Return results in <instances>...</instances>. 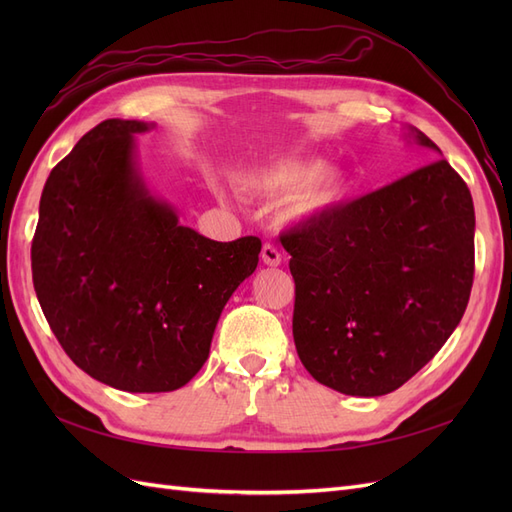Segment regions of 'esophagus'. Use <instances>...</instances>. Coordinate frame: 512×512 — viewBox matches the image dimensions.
<instances>
[{"mask_svg":"<svg viewBox=\"0 0 512 512\" xmlns=\"http://www.w3.org/2000/svg\"><path fill=\"white\" fill-rule=\"evenodd\" d=\"M260 258H262V262H265L267 267H277L282 262V254H280V250H277L275 245H271V243H265L262 245V252H260Z\"/></svg>","mask_w":512,"mask_h":512,"instance_id":"obj_1","label":"esophagus"}]
</instances>
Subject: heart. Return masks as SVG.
<instances>
[{
	"mask_svg": "<svg viewBox=\"0 0 512 512\" xmlns=\"http://www.w3.org/2000/svg\"><path fill=\"white\" fill-rule=\"evenodd\" d=\"M252 190L273 196L290 198L294 215H312L335 207L346 194V181L333 170H324L312 160H277L258 168L247 177Z\"/></svg>",
	"mask_w": 512,
	"mask_h": 512,
	"instance_id": "obj_1",
	"label": "heart"
}]
</instances>
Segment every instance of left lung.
Returning a JSON list of instances; mask_svg holds the SVG:
<instances>
[{"label":"left lung","instance_id":"left-lung-1","mask_svg":"<svg viewBox=\"0 0 512 512\" xmlns=\"http://www.w3.org/2000/svg\"><path fill=\"white\" fill-rule=\"evenodd\" d=\"M418 145L438 151L410 128ZM294 280L292 335L320 384L378 397L408 382L457 329L474 280V205L433 160L280 237Z\"/></svg>","mask_w":512,"mask_h":512}]
</instances>
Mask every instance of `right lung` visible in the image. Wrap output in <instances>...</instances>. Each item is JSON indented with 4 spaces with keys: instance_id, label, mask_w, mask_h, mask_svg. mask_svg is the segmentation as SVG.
Returning <instances> with one entry per match:
<instances>
[{
    "instance_id": "add662e5",
    "label": "right lung",
    "mask_w": 512,
    "mask_h": 512,
    "mask_svg": "<svg viewBox=\"0 0 512 512\" xmlns=\"http://www.w3.org/2000/svg\"><path fill=\"white\" fill-rule=\"evenodd\" d=\"M149 128L106 119L89 130L46 179L32 241L57 342L85 374L128 393H168L198 374L262 247L198 235L149 194L134 158V134Z\"/></svg>"
}]
</instances>
